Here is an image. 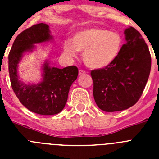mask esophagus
I'll list each match as a JSON object with an SVG mask.
<instances>
[{"instance_id": "obj_1", "label": "esophagus", "mask_w": 159, "mask_h": 159, "mask_svg": "<svg viewBox=\"0 0 159 159\" xmlns=\"http://www.w3.org/2000/svg\"><path fill=\"white\" fill-rule=\"evenodd\" d=\"M87 71H85L84 70H82L80 69V71H79V75H84V74H86Z\"/></svg>"}]
</instances>
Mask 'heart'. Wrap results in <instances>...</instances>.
I'll return each mask as SVG.
<instances>
[{
	"instance_id": "b5f03b06",
	"label": "heart",
	"mask_w": 159,
	"mask_h": 159,
	"mask_svg": "<svg viewBox=\"0 0 159 159\" xmlns=\"http://www.w3.org/2000/svg\"><path fill=\"white\" fill-rule=\"evenodd\" d=\"M122 46L123 39L118 32L93 27L77 32L71 42H64L63 48L65 54L72 57H75L76 51L83 52V60L86 66L99 69L116 60Z\"/></svg>"
}]
</instances>
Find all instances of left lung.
Instances as JSON below:
<instances>
[{
  "label": "left lung",
  "instance_id": "obj_1",
  "mask_svg": "<svg viewBox=\"0 0 159 159\" xmlns=\"http://www.w3.org/2000/svg\"><path fill=\"white\" fill-rule=\"evenodd\" d=\"M127 43L107 67L91 71L93 95L102 111H123L141 97L151 72V57L145 40L134 28L124 32Z\"/></svg>",
  "mask_w": 159,
  "mask_h": 159
}]
</instances>
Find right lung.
I'll list each match as a JSON object with an SVG mask.
<instances>
[{"mask_svg":"<svg viewBox=\"0 0 159 159\" xmlns=\"http://www.w3.org/2000/svg\"><path fill=\"white\" fill-rule=\"evenodd\" d=\"M49 26L40 23L20 32L14 40L8 55V72L12 88L25 107L32 112L52 116L60 113L65 107L70 87L78 76V68L68 66L63 69L43 65V80L36 84H25L19 80L18 64L26 52H32L36 43L52 40Z\"/></svg>","mask_w":159,"mask_h":159,"instance_id":"add662e5","label":"right lung"}]
</instances>
